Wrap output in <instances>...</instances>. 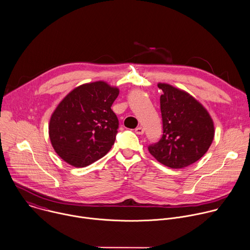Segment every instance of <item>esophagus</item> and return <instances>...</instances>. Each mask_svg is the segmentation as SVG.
<instances>
[{
    "instance_id": "34e87169",
    "label": "esophagus",
    "mask_w": 250,
    "mask_h": 250,
    "mask_svg": "<svg viewBox=\"0 0 250 250\" xmlns=\"http://www.w3.org/2000/svg\"><path fill=\"white\" fill-rule=\"evenodd\" d=\"M135 133L136 134H143L144 133V128L142 126H138L135 128Z\"/></svg>"
}]
</instances>
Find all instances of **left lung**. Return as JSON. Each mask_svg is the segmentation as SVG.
Instances as JSON below:
<instances>
[{"label": "left lung", "instance_id": "1", "mask_svg": "<svg viewBox=\"0 0 250 250\" xmlns=\"http://www.w3.org/2000/svg\"><path fill=\"white\" fill-rule=\"evenodd\" d=\"M161 139L148 146L150 154L171 169H182L198 161L214 138L213 121L206 109L188 93L159 83Z\"/></svg>", "mask_w": 250, "mask_h": 250}]
</instances>
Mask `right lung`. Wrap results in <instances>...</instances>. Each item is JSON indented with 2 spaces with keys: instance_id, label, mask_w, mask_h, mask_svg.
Segmentation results:
<instances>
[{
  "instance_id": "right-lung-1",
  "label": "right lung",
  "mask_w": 250,
  "mask_h": 250,
  "mask_svg": "<svg viewBox=\"0 0 250 250\" xmlns=\"http://www.w3.org/2000/svg\"><path fill=\"white\" fill-rule=\"evenodd\" d=\"M119 89L104 81L80 85L54 111L49 136L56 153L73 167L91 165L112 148L119 120L111 107Z\"/></svg>"
}]
</instances>
